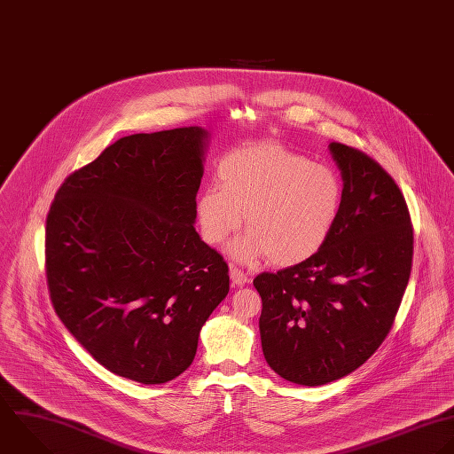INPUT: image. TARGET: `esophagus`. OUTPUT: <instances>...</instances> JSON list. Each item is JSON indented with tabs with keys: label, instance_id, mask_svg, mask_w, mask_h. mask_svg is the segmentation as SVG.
<instances>
[{
	"label": "esophagus",
	"instance_id": "obj_1",
	"mask_svg": "<svg viewBox=\"0 0 454 454\" xmlns=\"http://www.w3.org/2000/svg\"><path fill=\"white\" fill-rule=\"evenodd\" d=\"M230 279H231V283L235 285V286H244L249 279H247V276L240 270V269H237V267H231L230 269Z\"/></svg>",
	"mask_w": 454,
	"mask_h": 454
}]
</instances>
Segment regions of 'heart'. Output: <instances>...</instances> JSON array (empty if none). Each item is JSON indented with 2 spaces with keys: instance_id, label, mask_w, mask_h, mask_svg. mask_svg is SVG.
I'll list each match as a JSON object with an SVG mask.
<instances>
[{
  "instance_id": "heart-1",
  "label": "heart",
  "mask_w": 454,
  "mask_h": 454,
  "mask_svg": "<svg viewBox=\"0 0 454 454\" xmlns=\"http://www.w3.org/2000/svg\"><path fill=\"white\" fill-rule=\"evenodd\" d=\"M219 185L196 200L201 237L223 244L246 217L249 231L230 253L242 263L270 256L279 267L299 265L331 239L343 207V182L324 164L276 143H256L226 153L217 166Z\"/></svg>"
}]
</instances>
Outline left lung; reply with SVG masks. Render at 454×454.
Returning <instances> with one entry per match:
<instances>
[{"instance_id": "obj_1", "label": "left lung", "mask_w": 454, "mask_h": 454, "mask_svg": "<svg viewBox=\"0 0 454 454\" xmlns=\"http://www.w3.org/2000/svg\"><path fill=\"white\" fill-rule=\"evenodd\" d=\"M341 173L338 224L313 258L253 281L267 364L299 386L363 366L389 334L409 285L414 233L395 180L366 153L329 143Z\"/></svg>"}]
</instances>
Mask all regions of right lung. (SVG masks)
I'll return each mask as SVG.
<instances>
[{
    "mask_svg": "<svg viewBox=\"0 0 454 454\" xmlns=\"http://www.w3.org/2000/svg\"><path fill=\"white\" fill-rule=\"evenodd\" d=\"M210 134H132L74 171L45 226L51 301L68 333L114 375L153 386L194 361L230 292L228 265L198 235Z\"/></svg>",
    "mask_w": 454,
    "mask_h": 454,
    "instance_id": "obj_1",
    "label": "right lung"
}]
</instances>
